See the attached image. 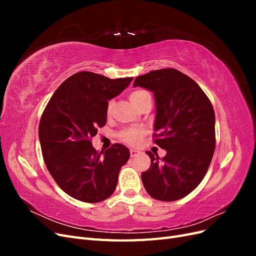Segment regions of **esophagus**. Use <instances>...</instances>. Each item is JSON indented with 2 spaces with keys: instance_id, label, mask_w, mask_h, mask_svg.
<instances>
[{
  "instance_id": "obj_1",
  "label": "esophagus",
  "mask_w": 256,
  "mask_h": 256,
  "mask_svg": "<svg viewBox=\"0 0 256 256\" xmlns=\"http://www.w3.org/2000/svg\"><path fill=\"white\" fill-rule=\"evenodd\" d=\"M138 154H140V152L138 150H130V156L131 157H136V156H138Z\"/></svg>"
}]
</instances>
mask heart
<instances>
[{
    "label": "heart",
    "mask_w": 256,
    "mask_h": 256,
    "mask_svg": "<svg viewBox=\"0 0 256 256\" xmlns=\"http://www.w3.org/2000/svg\"><path fill=\"white\" fill-rule=\"evenodd\" d=\"M147 95H150V94L144 90H136L131 92L129 98L131 100V102H132L136 106H138ZM114 104H115L113 100H110V102H108V106H106V114L108 115H110L112 113ZM144 134H145L144 129L131 127V128H127L125 130H122L120 134V138L124 143H126L131 146H136L141 142Z\"/></svg>",
    "instance_id": "1"
}]
</instances>
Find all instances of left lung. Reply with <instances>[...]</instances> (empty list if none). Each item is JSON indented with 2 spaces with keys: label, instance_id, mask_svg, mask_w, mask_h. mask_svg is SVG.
Here are the masks:
<instances>
[{
  "label": "left lung",
  "instance_id": "obj_1",
  "mask_svg": "<svg viewBox=\"0 0 256 256\" xmlns=\"http://www.w3.org/2000/svg\"><path fill=\"white\" fill-rule=\"evenodd\" d=\"M134 86L154 92V142L166 150L162 159L147 152L152 164L141 175L144 188L158 200H180L203 180L212 162L216 148L212 104L194 80L174 68L138 76Z\"/></svg>",
  "mask_w": 256,
  "mask_h": 256
}]
</instances>
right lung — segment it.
Listing matches in <instances>:
<instances>
[{
    "label": "right lung",
    "mask_w": 256,
    "mask_h": 256,
    "mask_svg": "<svg viewBox=\"0 0 256 256\" xmlns=\"http://www.w3.org/2000/svg\"><path fill=\"white\" fill-rule=\"evenodd\" d=\"M132 79L76 72L60 85L44 108L38 129L44 160L58 187L76 200L97 203L115 191L129 150L116 143L102 155L90 138L106 125L108 100Z\"/></svg>",
    "instance_id": "obj_1"
}]
</instances>
